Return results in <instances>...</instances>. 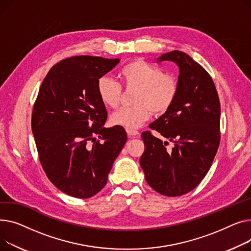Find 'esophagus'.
I'll list each match as a JSON object with an SVG mask.
<instances>
[{
    "mask_svg": "<svg viewBox=\"0 0 251 251\" xmlns=\"http://www.w3.org/2000/svg\"><path fill=\"white\" fill-rule=\"evenodd\" d=\"M126 132H127V136L128 138H134L136 136H139L140 132L138 130H134V129H126Z\"/></svg>",
    "mask_w": 251,
    "mask_h": 251,
    "instance_id": "1",
    "label": "esophagus"
}]
</instances>
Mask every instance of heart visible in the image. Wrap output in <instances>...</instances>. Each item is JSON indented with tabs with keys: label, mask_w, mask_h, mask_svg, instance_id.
Here are the masks:
<instances>
[{
	"label": "heart",
	"mask_w": 251,
	"mask_h": 251,
	"mask_svg": "<svg viewBox=\"0 0 251 251\" xmlns=\"http://www.w3.org/2000/svg\"><path fill=\"white\" fill-rule=\"evenodd\" d=\"M122 86L126 90L137 89L131 107H123L110 116V124L126 129H136L155 115L166 113L177 98L179 81L173 73L163 72L161 68L143 60L129 62L120 71ZM122 86L108 77L97 81L96 91L100 101L106 107L119 106Z\"/></svg>",
	"instance_id": "1"
}]
</instances>
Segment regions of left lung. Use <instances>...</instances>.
I'll use <instances>...</instances> for the list:
<instances>
[{
    "label": "left lung",
    "mask_w": 251,
    "mask_h": 251,
    "mask_svg": "<svg viewBox=\"0 0 251 251\" xmlns=\"http://www.w3.org/2000/svg\"><path fill=\"white\" fill-rule=\"evenodd\" d=\"M179 67V92L171 108L149 126L161 137L143 131L145 151L140 159L146 181L157 193L179 197L196 188L210 170L218 151L221 106L210 74L188 54L173 50L157 62Z\"/></svg>",
    "instance_id": "obj_1"
}]
</instances>
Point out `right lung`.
Instances as JSON below:
<instances>
[{
	"mask_svg": "<svg viewBox=\"0 0 251 251\" xmlns=\"http://www.w3.org/2000/svg\"><path fill=\"white\" fill-rule=\"evenodd\" d=\"M119 63L67 57L50 70L34 102L31 127L40 164L50 182L71 197L99 193L127 140L124 127H103L107 110L96 91L97 81Z\"/></svg>",
	"mask_w": 251,
	"mask_h": 251,
	"instance_id": "add662e5",
	"label": "right lung"
}]
</instances>
